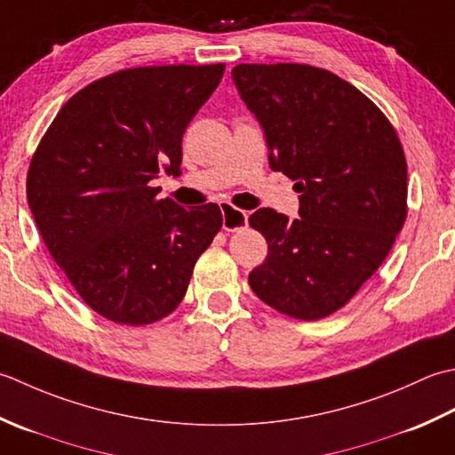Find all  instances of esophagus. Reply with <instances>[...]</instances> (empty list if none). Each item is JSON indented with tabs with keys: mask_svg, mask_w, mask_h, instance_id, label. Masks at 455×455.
Instances as JSON below:
<instances>
[{
	"mask_svg": "<svg viewBox=\"0 0 455 455\" xmlns=\"http://www.w3.org/2000/svg\"><path fill=\"white\" fill-rule=\"evenodd\" d=\"M221 221H224V229L226 231H237V229H243L247 226V220H249V212L243 210H237L234 206H229V204H221Z\"/></svg>",
	"mask_w": 455,
	"mask_h": 455,
	"instance_id": "obj_1",
	"label": "esophagus"
}]
</instances>
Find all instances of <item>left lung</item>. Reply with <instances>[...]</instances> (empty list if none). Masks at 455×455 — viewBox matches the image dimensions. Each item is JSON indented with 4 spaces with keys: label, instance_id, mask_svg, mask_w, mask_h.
<instances>
[{
    "label": "left lung",
    "instance_id": "left-lung-1",
    "mask_svg": "<svg viewBox=\"0 0 455 455\" xmlns=\"http://www.w3.org/2000/svg\"><path fill=\"white\" fill-rule=\"evenodd\" d=\"M231 78L263 129L268 164L296 180L299 218L259 208L267 239L253 292L286 316L339 310L391 251L406 218V161L373 101L308 64H237Z\"/></svg>",
    "mask_w": 455,
    "mask_h": 455
}]
</instances>
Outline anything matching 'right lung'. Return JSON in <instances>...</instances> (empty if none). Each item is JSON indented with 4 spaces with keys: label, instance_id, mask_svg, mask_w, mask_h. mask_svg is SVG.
Here are the masks:
<instances>
[{
    "label": "right lung",
    "instance_id": "1",
    "mask_svg": "<svg viewBox=\"0 0 455 455\" xmlns=\"http://www.w3.org/2000/svg\"><path fill=\"white\" fill-rule=\"evenodd\" d=\"M224 68L109 74L74 94L36 147L27 174L35 224L100 316L127 326L169 316L220 231L216 204L182 208L149 182L182 174V135Z\"/></svg>",
    "mask_w": 455,
    "mask_h": 455
}]
</instances>
